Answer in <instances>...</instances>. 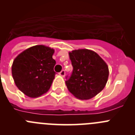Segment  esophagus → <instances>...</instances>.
<instances>
[{
    "label": "esophagus",
    "instance_id": "34e87169",
    "mask_svg": "<svg viewBox=\"0 0 135 135\" xmlns=\"http://www.w3.org/2000/svg\"><path fill=\"white\" fill-rule=\"evenodd\" d=\"M59 75H60V76H62V77H64V76H65V70H62L61 72H60V73H59Z\"/></svg>",
    "mask_w": 135,
    "mask_h": 135
}]
</instances>
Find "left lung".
Instances as JSON below:
<instances>
[{
	"label": "left lung",
	"instance_id": "obj_1",
	"mask_svg": "<svg viewBox=\"0 0 135 135\" xmlns=\"http://www.w3.org/2000/svg\"><path fill=\"white\" fill-rule=\"evenodd\" d=\"M69 55L73 70L65 81L68 90L79 99H92L107 83V65L97 52L89 49L74 50Z\"/></svg>",
	"mask_w": 135,
	"mask_h": 135
}]
</instances>
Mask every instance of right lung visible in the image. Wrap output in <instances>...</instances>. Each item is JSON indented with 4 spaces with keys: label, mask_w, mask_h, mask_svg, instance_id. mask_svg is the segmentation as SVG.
<instances>
[{
    "label": "right lung",
    "mask_w": 135,
    "mask_h": 135,
    "mask_svg": "<svg viewBox=\"0 0 135 135\" xmlns=\"http://www.w3.org/2000/svg\"><path fill=\"white\" fill-rule=\"evenodd\" d=\"M53 49L36 45L24 50L15 59L12 75L15 85L21 92L31 98L46 93L55 79L52 59Z\"/></svg>",
    "instance_id": "add662e5"
}]
</instances>
